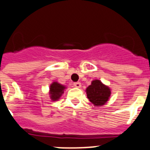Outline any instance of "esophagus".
I'll return each mask as SVG.
<instances>
[{"label":"esophagus","instance_id":"obj_1","mask_svg":"<svg viewBox=\"0 0 150 150\" xmlns=\"http://www.w3.org/2000/svg\"><path fill=\"white\" fill-rule=\"evenodd\" d=\"M74 86L76 88H80L81 87V83L80 82H76V83H74Z\"/></svg>","mask_w":150,"mask_h":150}]
</instances>
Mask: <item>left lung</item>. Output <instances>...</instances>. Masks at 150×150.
<instances>
[{
	"label": "left lung",
	"mask_w": 150,
	"mask_h": 150,
	"mask_svg": "<svg viewBox=\"0 0 150 150\" xmlns=\"http://www.w3.org/2000/svg\"><path fill=\"white\" fill-rule=\"evenodd\" d=\"M87 98L95 106H102L110 100L111 90L100 80H94L86 89Z\"/></svg>",
	"instance_id": "1"
}]
</instances>
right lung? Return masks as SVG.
I'll return each mask as SVG.
<instances>
[{"label": "right lung", "mask_w": 150, "mask_h": 150, "mask_svg": "<svg viewBox=\"0 0 150 150\" xmlns=\"http://www.w3.org/2000/svg\"><path fill=\"white\" fill-rule=\"evenodd\" d=\"M66 88L67 86L59 83L57 81L52 83L50 85V90H49L50 100L52 101H57L59 100L62 94L64 93V90Z\"/></svg>", "instance_id": "1"}]
</instances>
